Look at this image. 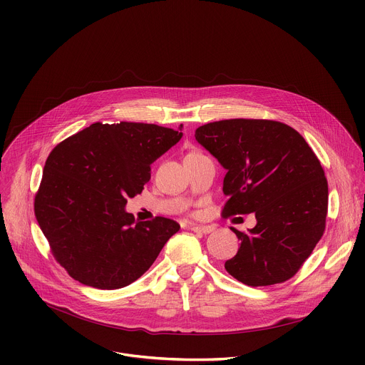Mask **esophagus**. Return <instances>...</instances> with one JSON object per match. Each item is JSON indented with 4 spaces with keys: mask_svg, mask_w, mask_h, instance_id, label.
I'll return each mask as SVG.
<instances>
[{
    "mask_svg": "<svg viewBox=\"0 0 365 365\" xmlns=\"http://www.w3.org/2000/svg\"><path fill=\"white\" fill-rule=\"evenodd\" d=\"M190 230H192L193 232L210 234V232L214 231V227H212V225H196V224H193V225H190Z\"/></svg>",
    "mask_w": 365,
    "mask_h": 365,
    "instance_id": "34e87169",
    "label": "esophagus"
}]
</instances>
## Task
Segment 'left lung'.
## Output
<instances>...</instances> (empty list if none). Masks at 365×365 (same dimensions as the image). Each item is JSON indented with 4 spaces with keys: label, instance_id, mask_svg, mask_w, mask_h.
<instances>
[{
    "label": "left lung",
    "instance_id": "1",
    "mask_svg": "<svg viewBox=\"0 0 365 365\" xmlns=\"http://www.w3.org/2000/svg\"><path fill=\"white\" fill-rule=\"evenodd\" d=\"M195 138L227 169L222 217L255 214L241 245L225 262L238 282L270 286L289 280L324 235L328 182L317 154L292 127L234 118L200 125Z\"/></svg>",
    "mask_w": 365,
    "mask_h": 365
}]
</instances>
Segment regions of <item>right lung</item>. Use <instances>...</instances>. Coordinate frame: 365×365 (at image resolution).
Wrapping results in <instances>:
<instances>
[{"label": "right lung", "instance_id": "add662e5", "mask_svg": "<svg viewBox=\"0 0 365 365\" xmlns=\"http://www.w3.org/2000/svg\"><path fill=\"white\" fill-rule=\"evenodd\" d=\"M182 135L155 124L95 123L50 151L34 215L72 279L103 290L125 287L180 230L163 217L135 221L125 203L150 180L151 163Z\"/></svg>", "mask_w": 365, "mask_h": 365}]
</instances>
